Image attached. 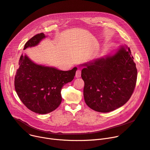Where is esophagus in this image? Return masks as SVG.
<instances>
[{
	"label": "esophagus",
	"instance_id": "esophagus-1",
	"mask_svg": "<svg viewBox=\"0 0 150 150\" xmlns=\"http://www.w3.org/2000/svg\"><path fill=\"white\" fill-rule=\"evenodd\" d=\"M81 71L80 69H77L76 72V74H75V76L76 78H80L81 76Z\"/></svg>",
	"mask_w": 150,
	"mask_h": 150
}]
</instances>
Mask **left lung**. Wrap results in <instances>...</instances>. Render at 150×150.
<instances>
[{
    "instance_id": "left-lung-1",
    "label": "left lung",
    "mask_w": 150,
    "mask_h": 150,
    "mask_svg": "<svg viewBox=\"0 0 150 150\" xmlns=\"http://www.w3.org/2000/svg\"><path fill=\"white\" fill-rule=\"evenodd\" d=\"M84 101L90 108L109 112L124 105L131 98L136 84L137 70L131 50L121 46L105 58L83 64Z\"/></svg>"
}]
</instances>
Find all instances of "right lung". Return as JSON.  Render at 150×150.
I'll use <instances>...</instances> for the list:
<instances>
[{
	"label": "right lung",
	"mask_w": 150,
	"mask_h": 150,
	"mask_svg": "<svg viewBox=\"0 0 150 150\" xmlns=\"http://www.w3.org/2000/svg\"><path fill=\"white\" fill-rule=\"evenodd\" d=\"M45 36L37 34L25 43L23 50L37 45ZM14 78V87L20 100L28 109L39 114L52 112L61 104L62 86L72 81L76 67L67 71L39 65L22 55Z\"/></svg>",
	"instance_id": "add662e5"
}]
</instances>
